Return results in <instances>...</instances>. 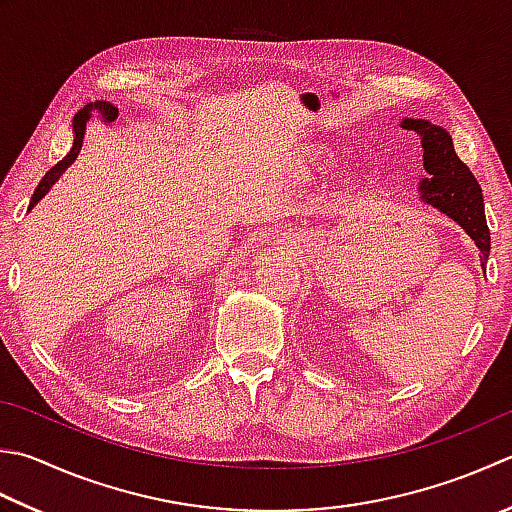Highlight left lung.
I'll list each match as a JSON object with an SVG mask.
<instances>
[{
  "instance_id": "left-lung-1",
  "label": "left lung",
  "mask_w": 512,
  "mask_h": 512,
  "mask_svg": "<svg viewBox=\"0 0 512 512\" xmlns=\"http://www.w3.org/2000/svg\"><path fill=\"white\" fill-rule=\"evenodd\" d=\"M402 128L415 130L422 137L426 179L419 182V197L435 206L462 226L479 248V259L486 266L490 255V230L484 213V197L475 175L457 157L453 137L442 126L428 119H404Z\"/></svg>"
}]
</instances>
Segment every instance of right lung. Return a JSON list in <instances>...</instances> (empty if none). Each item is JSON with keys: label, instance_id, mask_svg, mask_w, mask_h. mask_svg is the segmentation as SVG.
Here are the masks:
<instances>
[{"label": "right lung", "instance_id": "add662e5", "mask_svg": "<svg viewBox=\"0 0 512 512\" xmlns=\"http://www.w3.org/2000/svg\"><path fill=\"white\" fill-rule=\"evenodd\" d=\"M93 110H97L99 115L104 117V122L106 124H110V122H115L117 119V115H119V110L113 106V104H108V102H90V104H86L82 110H77V115L73 117V133H75V142H73V148H70V153L62 159V162L59 164H55L53 168L48 170V173L44 175V179L42 182H39V186L35 188V195H33V199H30V206H28V210L33 208L39 199H42L48 190H50V186H53L57 179H59V175L64 173V170L75 162V157L79 155V148H82V142H84V133H86V122L90 119V115H93Z\"/></svg>", "mask_w": 512, "mask_h": 512}]
</instances>
